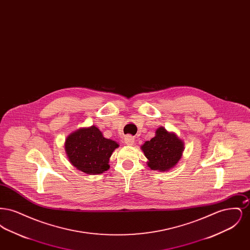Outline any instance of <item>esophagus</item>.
<instances>
[{
	"instance_id": "1",
	"label": "esophagus",
	"mask_w": 250,
	"mask_h": 250,
	"mask_svg": "<svg viewBox=\"0 0 250 250\" xmlns=\"http://www.w3.org/2000/svg\"><path fill=\"white\" fill-rule=\"evenodd\" d=\"M125 143L127 145H133L135 143V139H134V137H132L130 135H126L125 137Z\"/></svg>"
}]
</instances>
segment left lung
<instances>
[{
  "instance_id": "left-lung-1",
  "label": "left lung",
  "mask_w": 250,
  "mask_h": 250,
  "mask_svg": "<svg viewBox=\"0 0 250 250\" xmlns=\"http://www.w3.org/2000/svg\"><path fill=\"white\" fill-rule=\"evenodd\" d=\"M184 145L175 133L160 126L155 131V137L143 144L142 150L151 169L167 171L177 164L185 149Z\"/></svg>"
}]
</instances>
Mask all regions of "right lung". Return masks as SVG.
<instances>
[{
  "label": "right lung",
  "instance_id": "right-lung-1",
  "mask_svg": "<svg viewBox=\"0 0 250 250\" xmlns=\"http://www.w3.org/2000/svg\"><path fill=\"white\" fill-rule=\"evenodd\" d=\"M118 147V143L104 138L95 125L73 132L64 143V150L72 165L91 175L103 173L109 168V157Z\"/></svg>",
  "mask_w": 250,
  "mask_h": 250
}]
</instances>
